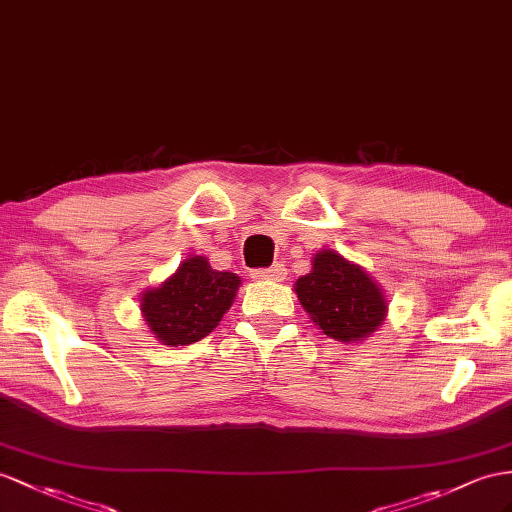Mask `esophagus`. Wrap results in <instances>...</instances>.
Returning a JSON list of instances; mask_svg holds the SVG:
<instances>
[{"label": "esophagus", "instance_id": "1", "mask_svg": "<svg viewBox=\"0 0 512 512\" xmlns=\"http://www.w3.org/2000/svg\"><path fill=\"white\" fill-rule=\"evenodd\" d=\"M283 277H285L283 264H274L272 268L253 270V279H261V281H283Z\"/></svg>", "mask_w": 512, "mask_h": 512}]
</instances>
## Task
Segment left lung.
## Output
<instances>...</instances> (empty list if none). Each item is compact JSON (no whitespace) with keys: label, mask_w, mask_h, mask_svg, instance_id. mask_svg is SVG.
Masks as SVG:
<instances>
[{"label":"left lung","mask_w":512,"mask_h":512,"mask_svg":"<svg viewBox=\"0 0 512 512\" xmlns=\"http://www.w3.org/2000/svg\"><path fill=\"white\" fill-rule=\"evenodd\" d=\"M300 305L324 335L357 344L385 322L387 300L381 287L361 266L322 248L311 272L294 285Z\"/></svg>","instance_id":"8db88e82"}]
</instances>
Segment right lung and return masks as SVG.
<instances>
[{
	"instance_id": "right-lung-1",
	"label": "right lung",
	"mask_w": 512,
	"mask_h": 512,
	"mask_svg": "<svg viewBox=\"0 0 512 512\" xmlns=\"http://www.w3.org/2000/svg\"><path fill=\"white\" fill-rule=\"evenodd\" d=\"M240 277L218 272L207 257H188L160 287L144 290L140 311L166 346H188L212 333L233 305Z\"/></svg>"
}]
</instances>
